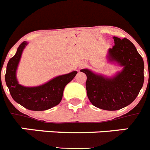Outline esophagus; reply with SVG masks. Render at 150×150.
Returning <instances> with one entry per match:
<instances>
[{"mask_svg":"<svg viewBox=\"0 0 150 150\" xmlns=\"http://www.w3.org/2000/svg\"><path fill=\"white\" fill-rule=\"evenodd\" d=\"M87 66V64L86 63V62H82L81 64H80V65H79V67H81V68H83V67H86Z\"/></svg>","mask_w":150,"mask_h":150,"instance_id":"1","label":"esophagus"}]
</instances>
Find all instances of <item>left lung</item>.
<instances>
[{
    "mask_svg": "<svg viewBox=\"0 0 150 150\" xmlns=\"http://www.w3.org/2000/svg\"><path fill=\"white\" fill-rule=\"evenodd\" d=\"M115 45L108 50V59L123 67L111 78L88 69L81 72L87 76V96L95 107L105 110H118L132 104L144 85V63L134 45L127 38L113 37Z\"/></svg>",
    "mask_w": 150,
    "mask_h": 150,
    "instance_id": "8db88e82",
    "label": "left lung"
}]
</instances>
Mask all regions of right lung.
<instances>
[{
  "mask_svg": "<svg viewBox=\"0 0 150 150\" xmlns=\"http://www.w3.org/2000/svg\"><path fill=\"white\" fill-rule=\"evenodd\" d=\"M27 44L26 41L21 43L16 53L8 62L5 81L12 98L18 104L30 110H46L60 103L64 87L74 79L77 71L56 76L39 86L25 87L18 84L16 79V70L22 51Z\"/></svg>",
  "mask_w": 150,
  "mask_h": 150,
  "instance_id": "obj_1",
  "label": "right lung"
}]
</instances>
